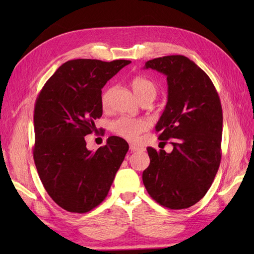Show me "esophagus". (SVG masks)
<instances>
[{"instance_id": "34e87169", "label": "esophagus", "mask_w": 254, "mask_h": 254, "mask_svg": "<svg viewBox=\"0 0 254 254\" xmlns=\"http://www.w3.org/2000/svg\"><path fill=\"white\" fill-rule=\"evenodd\" d=\"M139 149H141V147H139V146H136V145H130V150H131V152H136V150H139Z\"/></svg>"}]
</instances>
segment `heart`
<instances>
[{
  "label": "heart",
  "mask_w": 254,
  "mask_h": 254,
  "mask_svg": "<svg viewBox=\"0 0 254 254\" xmlns=\"http://www.w3.org/2000/svg\"><path fill=\"white\" fill-rule=\"evenodd\" d=\"M131 86L139 101L144 99L154 100L156 95H157V86H156V84L152 79L141 76V75L132 78ZM113 90H115V88L112 86H109L102 91L101 105L104 108L109 106ZM149 126L150 123L147 119L121 117L111 123V131L117 135L133 142L136 141L143 132L148 130Z\"/></svg>",
  "instance_id": "b5f03b06"
}]
</instances>
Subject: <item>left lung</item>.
I'll list each match as a JSON object with an SVG mask.
<instances>
[{
    "mask_svg": "<svg viewBox=\"0 0 254 254\" xmlns=\"http://www.w3.org/2000/svg\"><path fill=\"white\" fill-rule=\"evenodd\" d=\"M145 68L167 76L168 101L156 132L171 153L147 147L143 183L150 197L170 209L192 206L212 186L222 158L223 110L208 75L185 56L149 60ZM167 143V142H163Z\"/></svg>",
    "mask_w": 254,
    "mask_h": 254,
    "instance_id": "1",
    "label": "left lung"
}]
</instances>
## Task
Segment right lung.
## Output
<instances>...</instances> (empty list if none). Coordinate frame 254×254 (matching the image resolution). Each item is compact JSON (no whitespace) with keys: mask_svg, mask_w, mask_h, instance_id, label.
Instances as JSON below:
<instances>
[{"mask_svg":"<svg viewBox=\"0 0 254 254\" xmlns=\"http://www.w3.org/2000/svg\"><path fill=\"white\" fill-rule=\"evenodd\" d=\"M131 61L76 59L59 67L38 95L32 149L40 180L50 197L71 213H87L104 201L128 150L110 136L96 152L85 137L102 116L101 88Z\"/></svg>","mask_w":254,"mask_h":254,"instance_id":"right-lung-1","label":"right lung"}]
</instances>
